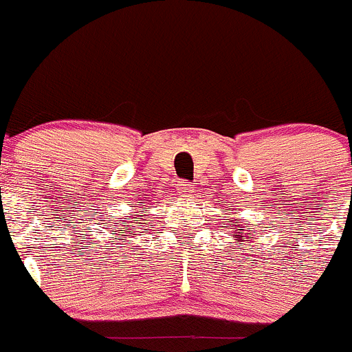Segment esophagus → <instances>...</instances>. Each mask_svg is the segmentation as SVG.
Returning a JSON list of instances; mask_svg holds the SVG:
<instances>
[{"label":"esophagus","mask_w":352,"mask_h":352,"mask_svg":"<svg viewBox=\"0 0 352 352\" xmlns=\"http://www.w3.org/2000/svg\"><path fill=\"white\" fill-rule=\"evenodd\" d=\"M193 188H195V186H193L192 183H190V182H179V183H178V192L182 193L183 197L192 195V193H193Z\"/></svg>","instance_id":"34e87169"}]
</instances>
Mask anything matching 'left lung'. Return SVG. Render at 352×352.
<instances>
[{"label": "left lung", "instance_id": "8db88e82", "mask_svg": "<svg viewBox=\"0 0 352 352\" xmlns=\"http://www.w3.org/2000/svg\"><path fill=\"white\" fill-rule=\"evenodd\" d=\"M236 226H239V224H236ZM247 235H250V233H247ZM240 236V235H239Z\"/></svg>", "mask_w": 352, "mask_h": 352}]
</instances>
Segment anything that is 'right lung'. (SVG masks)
<instances>
[{"mask_svg":"<svg viewBox=\"0 0 352 352\" xmlns=\"http://www.w3.org/2000/svg\"><path fill=\"white\" fill-rule=\"evenodd\" d=\"M138 221H142V217H136V219H133V223H138ZM142 224V223H138ZM126 226V224H124ZM131 230H135V226H131ZM120 232H124V230H120ZM124 233H128V235H122V236H129V235H135V232H124Z\"/></svg>","mask_w":352,"mask_h":352,"instance_id":"right-lung-1","label":"right lung"}]
</instances>
